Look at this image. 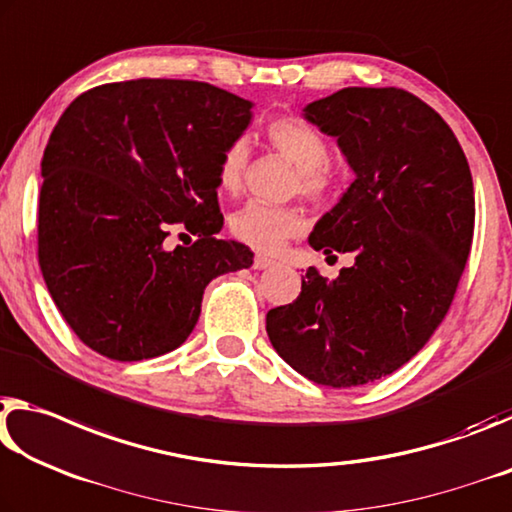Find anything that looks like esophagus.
Instances as JSON below:
<instances>
[{
  "mask_svg": "<svg viewBox=\"0 0 512 512\" xmlns=\"http://www.w3.org/2000/svg\"><path fill=\"white\" fill-rule=\"evenodd\" d=\"M274 261H270V258L265 256H256L254 258V270H267V267H272Z\"/></svg>",
  "mask_w": 512,
  "mask_h": 512,
  "instance_id": "34e87169",
  "label": "esophagus"
}]
</instances>
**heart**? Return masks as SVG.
I'll return each instance as SVG.
<instances>
[{"label": "heart", "mask_w": 512, "mask_h": 512, "mask_svg": "<svg viewBox=\"0 0 512 512\" xmlns=\"http://www.w3.org/2000/svg\"><path fill=\"white\" fill-rule=\"evenodd\" d=\"M265 140L297 167L295 188L301 195L313 201H324L333 195L338 186V174L326 163L329 145L320 131L301 117L283 115L265 124ZM247 165V142L233 140L222 152L220 165H217V188L224 195H238L245 186ZM229 229L242 245L263 251V254H274L290 238L304 233L306 217L295 206H270L261 201H249L231 215Z\"/></svg>", "instance_id": "obj_1"}]
</instances>
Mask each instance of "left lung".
Segmentation results:
<instances>
[{"instance_id": "obj_1", "label": "left lung", "mask_w": 512, "mask_h": 512, "mask_svg": "<svg viewBox=\"0 0 512 512\" xmlns=\"http://www.w3.org/2000/svg\"><path fill=\"white\" fill-rule=\"evenodd\" d=\"M304 117L356 174L308 242L354 265L333 281L308 267L267 335L306 379L356 388L399 370L445 320L472 247V172L449 124L401 88H342Z\"/></svg>"}]
</instances>
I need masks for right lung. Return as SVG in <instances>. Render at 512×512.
<instances>
[{"mask_svg":"<svg viewBox=\"0 0 512 512\" xmlns=\"http://www.w3.org/2000/svg\"><path fill=\"white\" fill-rule=\"evenodd\" d=\"M251 106L211 83L136 79L65 108L40 163L38 263L83 345L122 363L163 356L195 329L208 283L254 263L217 238V165ZM174 230L198 240L172 248Z\"/></svg>","mask_w":512,"mask_h":512,"instance_id":"right-lung-1","label":"right lung"}]
</instances>
